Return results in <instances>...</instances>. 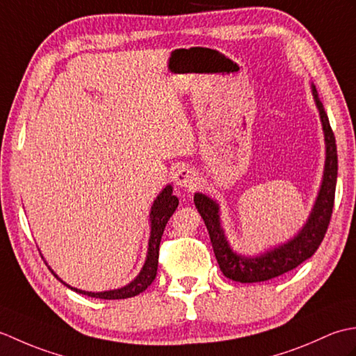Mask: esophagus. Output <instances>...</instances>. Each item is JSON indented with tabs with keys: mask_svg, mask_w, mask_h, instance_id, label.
<instances>
[{
	"mask_svg": "<svg viewBox=\"0 0 356 356\" xmlns=\"http://www.w3.org/2000/svg\"><path fill=\"white\" fill-rule=\"evenodd\" d=\"M176 184L182 188H186V190H195L199 185V177H197V172H195L190 166H182V168H179L176 172Z\"/></svg>",
	"mask_w": 356,
	"mask_h": 356,
	"instance_id": "obj_1",
	"label": "esophagus"
}]
</instances>
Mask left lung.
I'll use <instances>...</instances> for the list:
<instances>
[{
    "mask_svg": "<svg viewBox=\"0 0 356 356\" xmlns=\"http://www.w3.org/2000/svg\"><path fill=\"white\" fill-rule=\"evenodd\" d=\"M312 95L320 111V119L324 131V142H326V163H324V172L321 180V188L318 197L315 200L312 213L309 216L303 228L298 231L297 236L287 240L286 243L274 249H269L261 255L243 257L234 252L228 240L225 237L220 223V211H218L217 202L209 199L202 193L194 194L195 208L200 213L203 222L207 225L209 232L211 245H213L214 254L220 270L225 277L238 283H259L266 280L283 275L286 272L295 269L303 261L315 254L316 249L326 236L327 226L330 223L332 209H334L337 174H338V156L335 136L332 131L329 118L324 111L323 104L316 93V88L312 84Z\"/></svg>",
    "mask_w": 356,
    "mask_h": 356,
    "instance_id": "8db88e82",
    "label": "left lung"
}]
</instances>
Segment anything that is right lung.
Instances as JSON below:
<instances>
[{"label": "right lung", "instance_id": "add662e5", "mask_svg": "<svg viewBox=\"0 0 356 356\" xmlns=\"http://www.w3.org/2000/svg\"><path fill=\"white\" fill-rule=\"evenodd\" d=\"M179 205V199L176 195H172V186L166 185L162 193L157 195L153 207H151V213H149V222H151V234H149V241H148V252H147V260L143 268L140 269L139 275L136 277L131 283H128L124 287H119V289H113V291H105V292H87V291H81L76 289V287H72L67 283H64L61 278H59L55 272V275L58 280L73 289L74 292L87 295V297L92 298H102V300H122V298H131L143 292L147 287L154 282L156 274H157V263H159V245H161V238L166 223H168L170 217L172 216L174 211H176Z\"/></svg>", "mask_w": 356, "mask_h": 356}]
</instances>
